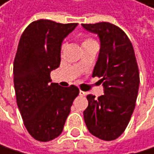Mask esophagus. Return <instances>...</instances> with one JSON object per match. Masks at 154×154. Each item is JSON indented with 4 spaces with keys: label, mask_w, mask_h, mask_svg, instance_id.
Returning a JSON list of instances; mask_svg holds the SVG:
<instances>
[{
    "label": "esophagus",
    "mask_w": 154,
    "mask_h": 154,
    "mask_svg": "<svg viewBox=\"0 0 154 154\" xmlns=\"http://www.w3.org/2000/svg\"><path fill=\"white\" fill-rule=\"evenodd\" d=\"M86 94H87V93H86L85 91H79V95H80V96H86Z\"/></svg>",
    "instance_id": "1"
}]
</instances>
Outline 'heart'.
<instances>
[{"label": "heart", "mask_w": 154, "mask_h": 154, "mask_svg": "<svg viewBox=\"0 0 154 154\" xmlns=\"http://www.w3.org/2000/svg\"><path fill=\"white\" fill-rule=\"evenodd\" d=\"M93 42H94L93 40L87 38V39H84V40L82 41V46H85V45H87V44H90V43H93Z\"/></svg>", "instance_id": "heart-1"}]
</instances>
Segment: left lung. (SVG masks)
<instances>
[{
  "label": "left lung",
  "mask_w": 154,
  "mask_h": 154,
  "mask_svg": "<svg viewBox=\"0 0 154 154\" xmlns=\"http://www.w3.org/2000/svg\"><path fill=\"white\" fill-rule=\"evenodd\" d=\"M100 39V51L92 76L102 78L104 94L87 96L84 111L86 126L93 136L114 140L125 131L136 105L140 73L133 46L118 26L107 22L82 24Z\"/></svg>",
  "instance_id": "obj_1"
}]
</instances>
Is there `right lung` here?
<instances>
[{
    "instance_id": "1",
    "label": "right lung",
    "mask_w": 154,
    "mask_h": 154,
    "mask_svg": "<svg viewBox=\"0 0 154 154\" xmlns=\"http://www.w3.org/2000/svg\"><path fill=\"white\" fill-rule=\"evenodd\" d=\"M79 24L40 19L23 32L14 62L16 103L25 127L39 141H49L63 132L78 87L51 83V72L60 66L61 47Z\"/></svg>"
}]
</instances>
